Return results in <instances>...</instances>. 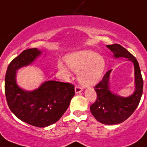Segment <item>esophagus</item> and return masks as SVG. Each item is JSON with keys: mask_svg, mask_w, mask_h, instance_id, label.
Returning <instances> with one entry per match:
<instances>
[{"mask_svg": "<svg viewBox=\"0 0 147 147\" xmlns=\"http://www.w3.org/2000/svg\"><path fill=\"white\" fill-rule=\"evenodd\" d=\"M83 91V88L81 87H79V86H76V87H75V92H76V94H78V93H80V92H81Z\"/></svg>", "mask_w": 147, "mask_h": 147, "instance_id": "esophagus-1", "label": "esophagus"}]
</instances>
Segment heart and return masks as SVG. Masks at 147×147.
<instances>
[{
	"instance_id": "1",
	"label": "heart",
	"mask_w": 147,
	"mask_h": 147,
	"mask_svg": "<svg viewBox=\"0 0 147 147\" xmlns=\"http://www.w3.org/2000/svg\"><path fill=\"white\" fill-rule=\"evenodd\" d=\"M66 63L71 70L78 74V81L86 86L96 84L100 81L105 69L104 58L92 51H81L66 57ZM58 69L66 75H69V68L62 62L58 63Z\"/></svg>"
}]
</instances>
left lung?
<instances>
[{
  "label": "left lung",
  "instance_id": "left-lung-1",
  "mask_svg": "<svg viewBox=\"0 0 147 147\" xmlns=\"http://www.w3.org/2000/svg\"><path fill=\"white\" fill-rule=\"evenodd\" d=\"M115 59L126 58L132 63L134 69V91L129 96H121L110 88V76L112 70L106 72L102 81L95 87L96 101L90 106V111L96 119L105 125L123 123L130 117L138 106L143 92L142 76L136 58L119 44L107 45Z\"/></svg>",
  "mask_w": 147,
  "mask_h": 147
}]
</instances>
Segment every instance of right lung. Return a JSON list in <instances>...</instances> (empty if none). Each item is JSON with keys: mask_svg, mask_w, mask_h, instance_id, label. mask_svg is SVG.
Here are the masks:
<instances>
[{"mask_svg": "<svg viewBox=\"0 0 147 147\" xmlns=\"http://www.w3.org/2000/svg\"><path fill=\"white\" fill-rule=\"evenodd\" d=\"M42 54L37 49L22 51L9 64L5 76V95L10 111L24 123L44 128L57 122L66 112L75 95L71 84L56 81L43 82L29 91L17 84V71L34 63Z\"/></svg>", "mask_w": 147, "mask_h": 147, "instance_id": "1", "label": "right lung"}]
</instances>
